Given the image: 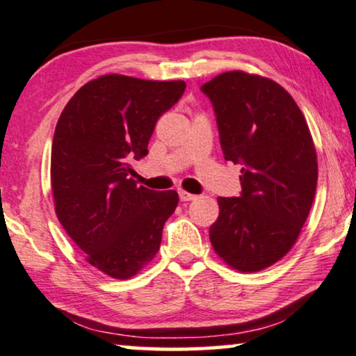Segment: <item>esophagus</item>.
Returning <instances> with one entry per match:
<instances>
[{
  "label": "esophagus",
  "mask_w": 356,
  "mask_h": 356,
  "mask_svg": "<svg viewBox=\"0 0 356 356\" xmlns=\"http://www.w3.org/2000/svg\"><path fill=\"white\" fill-rule=\"evenodd\" d=\"M179 200L181 201H195L196 196L191 195V193H186V191H179Z\"/></svg>",
  "instance_id": "obj_1"
}]
</instances>
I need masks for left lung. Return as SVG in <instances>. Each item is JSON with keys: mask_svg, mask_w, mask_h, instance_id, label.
<instances>
[{"mask_svg": "<svg viewBox=\"0 0 356 356\" xmlns=\"http://www.w3.org/2000/svg\"><path fill=\"white\" fill-rule=\"evenodd\" d=\"M201 90L214 106L225 160L242 165V195L218 197L211 243L230 268L255 273L301 234L316 196V147L296 101L270 78L225 72Z\"/></svg>", "mask_w": 356, "mask_h": 356, "instance_id": "1", "label": "left lung"}]
</instances>
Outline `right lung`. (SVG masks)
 <instances>
[{"instance_id":"1","label":"right lung","mask_w":356,"mask_h":356,"mask_svg":"<svg viewBox=\"0 0 356 356\" xmlns=\"http://www.w3.org/2000/svg\"><path fill=\"white\" fill-rule=\"evenodd\" d=\"M186 83L103 75L68 101L52 142L50 183L55 212L86 261L116 280L154 260L177 191H152L129 177L147 155L155 124Z\"/></svg>"}]
</instances>
